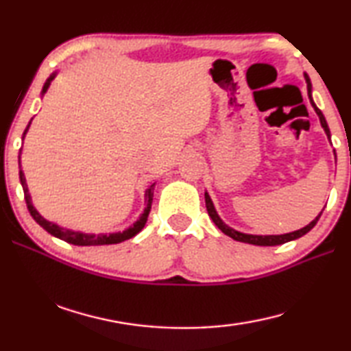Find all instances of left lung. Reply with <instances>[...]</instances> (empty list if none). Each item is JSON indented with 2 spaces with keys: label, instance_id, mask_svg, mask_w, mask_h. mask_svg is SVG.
<instances>
[{
  "label": "left lung",
  "instance_id": "1",
  "mask_svg": "<svg viewBox=\"0 0 351 351\" xmlns=\"http://www.w3.org/2000/svg\"><path fill=\"white\" fill-rule=\"evenodd\" d=\"M305 75V80H306V88H308V97H310V102L313 105L314 111H316V114L319 116V121H320V125H322L324 132L326 134V138H331L330 134V128H328V123H326L325 117L322 114V111H320L316 104H314V100L311 97V82H310V77H308L306 74ZM336 154V153H335ZM204 198H206V207H207V213H209V217L212 218V221L217 224V228L221 230L223 234H226L228 237H230V239H234L237 241H241V243H249V245H255V246H277V245H283V243H288L291 240H297L300 239V237H304L305 234L310 232V230L316 226V223L319 221L320 215H322V212L319 213V215L313 219V221L310 224H306L305 228H302L299 230H294V232H289V234H283V235H252V234H243V232H239V230H235L232 228H229L228 224L223 223V219L219 218V215L215 210V206H213L212 199L209 197V193H204Z\"/></svg>",
  "mask_w": 351,
  "mask_h": 351
}]
</instances>
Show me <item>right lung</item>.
Listing matches in <instances>:
<instances>
[{
  "mask_svg": "<svg viewBox=\"0 0 351 351\" xmlns=\"http://www.w3.org/2000/svg\"><path fill=\"white\" fill-rule=\"evenodd\" d=\"M57 73H52L49 75V79L45 82L43 85V90H41V96H45L47 88H49L51 82L56 79ZM32 122V119H31ZM31 122L27 123V127L25 130V133H23V139H25V136L27 133L29 127H31ZM19 165L21 167V150L19 154ZM20 182L23 186V192H25V199H26V204H27V209L31 212L32 218L37 221L41 228H43L46 232H49L51 235L57 237V239H60L66 243H71V245H75V246H104V245H117V243H122L128 239H132V237L138 235L142 229H144V226L147 223V218H148V213H150L152 209V203H153V190H154V182L152 184L150 187L145 190V209L144 212L141 213V217L138 221H134L133 226H130L128 229L123 230V232H112V234H85V232H80V230H73V229H66V228H62V226H58L52 221H47L46 218H43L35 209L34 204H32V199H31V195H29V189H27V184H26V178L25 173H23V170H20Z\"/></svg>",
  "mask_w": 351,
  "mask_h": 351,
  "instance_id": "obj_1",
  "label": "right lung"
}]
</instances>
